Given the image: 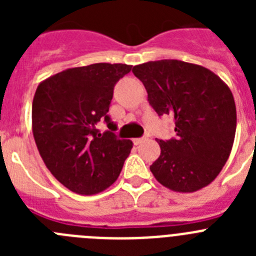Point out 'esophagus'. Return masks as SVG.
Here are the masks:
<instances>
[{
  "label": "esophagus",
  "mask_w": 256,
  "mask_h": 256,
  "mask_svg": "<svg viewBox=\"0 0 256 256\" xmlns=\"http://www.w3.org/2000/svg\"><path fill=\"white\" fill-rule=\"evenodd\" d=\"M146 141V137H142V138H134L133 140V144H141L142 142Z\"/></svg>",
  "instance_id": "1"
}]
</instances>
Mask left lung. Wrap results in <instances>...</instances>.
I'll return each instance as SVG.
<instances>
[{"mask_svg": "<svg viewBox=\"0 0 256 256\" xmlns=\"http://www.w3.org/2000/svg\"><path fill=\"white\" fill-rule=\"evenodd\" d=\"M132 72L155 112L172 115L176 124V138L156 140L160 156L150 166L154 177L183 194L206 187L234 146L237 115L230 87L212 70L180 60L148 61Z\"/></svg>", "mask_w": 256, "mask_h": 256, "instance_id": "obj_1", "label": "left lung"}]
</instances>
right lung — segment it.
Segmentation results:
<instances>
[{
	"label": "right lung",
	"mask_w": 256,
	"mask_h": 256,
	"mask_svg": "<svg viewBox=\"0 0 256 256\" xmlns=\"http://www.w3.org/2000/svg\"><path fill=\"white\" fill-rule=\"evenodd\" d=\"M132 65L98 62L69 68L38 84L32 104V130L40 155L62 186L78 195L102 192L116 180L132 150L130 140L98 133L115 83Z\"/></svg>",
	"instance_id": "obj_1"
}]
</instances>
